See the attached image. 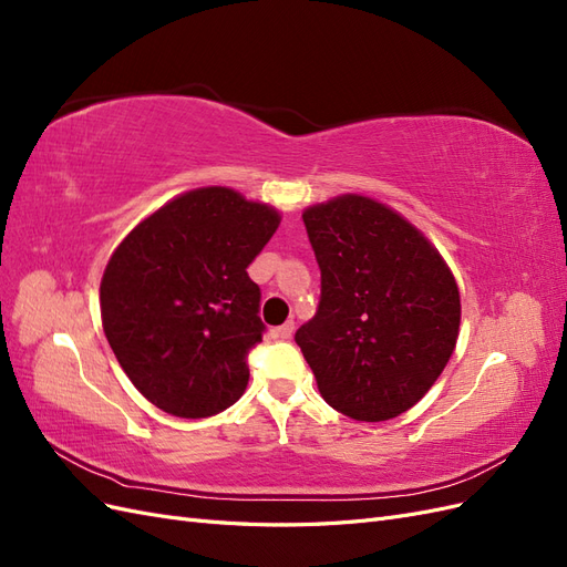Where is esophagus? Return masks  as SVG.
Segmentation results:
<instances>
[{
    "label": "esophagus",
    "mask_w": 567,
    "mask_h": 567,
    "mask_svg": "<svg viewBox=\"0 0 567 567\" xmlns=\"http://www.w3.org/2000/svg\"><path fill=\"white\" fill-rule=\"evenodd\" d=\"M293 329H296V323L293 321H286V323H281V326H277V329H274V338L288 340L290 336H293Z\"/></svg>",
    "instance_id": "obj_1"
}]
</instances>
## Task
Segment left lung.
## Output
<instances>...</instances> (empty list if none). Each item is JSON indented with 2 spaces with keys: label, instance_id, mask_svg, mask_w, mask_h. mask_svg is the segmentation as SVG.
<instances>
[{
  "label": "left lung",
  "instance_id": "1",
  "mask_svg": "<svg viewBox=\"0 0 567 567\" xmlns=\"http://www.w3.org/2000/svg\"><path fill=\"white\" fill-rule=\"evenodd\" d=\"M302 221L321 300L296 342L321 398L354 421L404 414L456 348L461 296L450 265L421 229L371 196L310 205Z\"/></svg>",
  "mask_w": 567,
  "mask_h": 567
}]
</instances>
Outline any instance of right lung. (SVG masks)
Listing matches in <instances>:
<instances>
[{
	"mask_svg": "<svg viewBox=\"0 0 567 567\" xmlns=\"http://www.w3.org/2000/svg\"><path fill=\"white\" fill-rule=\"evenodd\" d=\"M281 213L229 186L184 192L113 250L99 288L115 359L144 398L179 419L231 406L262 340L260 288L248 277Z\"/></svg>",
	"mask_w": 567,
	"mask_h": 567,
	"instance_id": "obj_1",
	"label": "right lung"
}]
</instances>
